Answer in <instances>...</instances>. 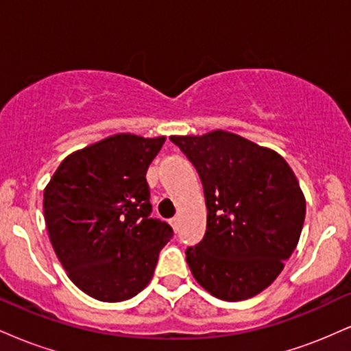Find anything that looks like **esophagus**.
I'll list each match as a JSON object with an SVG mask.
<instances>
[{"label": "esophagus", "mask_w": 351, "mask_h": 351, "mask_svg": "<svg viewBox=\"0 0 351 351\" xmlns=\"http://www.w3.org/2000/svg\"><path fill=\"white\" fill-rule=\"evenodd\" d=\"M170 224H171V228L173 229H175V231H178V224H180V219H178V217H171V219H170Z\"/></svg>", "instance_id": "esophagus-1"}]
</instances>
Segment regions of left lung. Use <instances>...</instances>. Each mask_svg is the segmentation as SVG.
I'll use <instances>...</instances> for the list:
<instances>
[{
    "instance_id": "obj_1",
    "label": "left lung",
    "mask_w": 351,
    "mask_h": 351,
    "mask_svg": "<svg viewBox=\"0 0 351 351\" xmlns=\"http://www.w3.org/2000/svg\"><path fill=\"white\" fill-rule=\"evenodd\" d=\"M170 140L195 165L206 199V232L186 249L193 276L221 300L257 295L282 272L304 226L292 168L271 148L224 130Z\"/></svg>"
}]
</instances>
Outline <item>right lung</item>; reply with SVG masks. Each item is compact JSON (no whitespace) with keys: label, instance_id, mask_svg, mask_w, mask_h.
I'll return each instance as SVG.
<instances>
[{"label":"right lung","instance_id":"1","mask_svg":"<svg viewBox=\"0 0 351 351\" xmlns=\"http://www.w3.org/2000/svg\"><path fill=\"white\" fill-rule=\"evenodd\" d=\"M165 136L119 134L64 158L44 189V219L69 279L102 302L135 297L173 237L150 217L147 170Z\"/></svg>","mask_w":351,"mask_h":351}]
</instances>
